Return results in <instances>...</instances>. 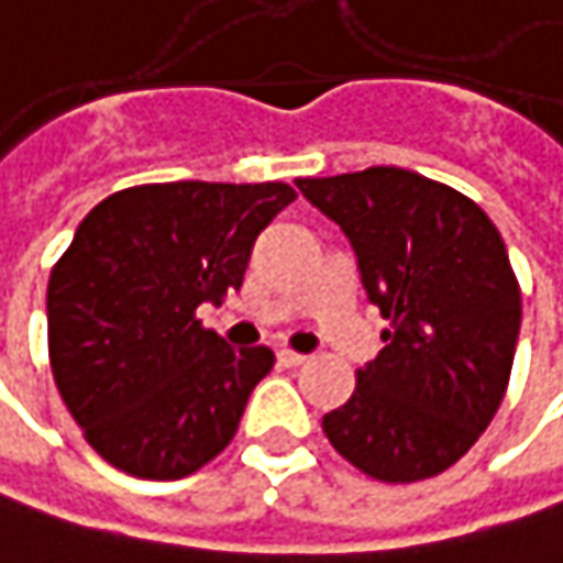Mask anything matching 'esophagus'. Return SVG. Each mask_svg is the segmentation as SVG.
Instances as JSON below:
<instances>
[{
    "label": "esophagus",
    "instance_id": "34e87169",
    "mask_svg": "<svg viewBox=\"0 0 563 563\" xmlns=\"http://www.w3.org/2000/svg\"><path fill=\"white\" fill-rule=\"evenodd\" d=\"M277 360H280V366H302V363H306V356L296 353V350H280Z\"/></svg>",
    "mask_w": 563,
    "mask_h": 563
}]
</instances>
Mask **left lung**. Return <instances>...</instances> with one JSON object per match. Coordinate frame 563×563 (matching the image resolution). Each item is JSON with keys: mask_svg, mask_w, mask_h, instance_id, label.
I'll use <instances>...</instances> for the list:
<instances>
[{"mask_svg": "<svg viewBox=\"0 0 563 563\" xmlns=\"http://www.w3.org/2000/svg\"><path fill=\"white\" fill-rule=\"evenodd\" d=\"M296 187L341 225L388 321L324 437L369 478H433L475 446L510 382L522 296L504 239L465 194L391 165Z\"/></svg>", "mask_w": 563, "mask_h": 563, "instance_id": "obj_1", "label": "left lung"}]
</instances>
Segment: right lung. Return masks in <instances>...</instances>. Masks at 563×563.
Returning a JSON list of instances; mask_svg holds the SVG:
<instances>
[{"mask_svg":"<svg viewBox=\"0 0 563 563\" xmlns=\"http://www.w3.org/2000/svg\"><path fill=\"white\" fill-rule=\"evenodd\" d=\"M283 181L140 184L85 216L47 286L56 388L114 468L178 481L232 443L267 347H229L197 306L239 289Z\"/></svg>","mask_w":563,"mask_h":563,"instance_id":"1","label":"right lung"}]
</instances>
